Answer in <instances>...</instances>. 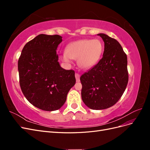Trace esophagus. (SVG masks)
<instances>
[{
  "label": "esophagus",
  "instance_id": "34e87169",
  "mask_svg": "<svg viewBox=\"0 0 150 150\" xmlns=\"http://www.w3.org/2000/svg\"><path fill=\"white\" fill-rule=\"evenodd\" d=\"M75 77H76V82H79V81H80V74H79L78 73H76L75 74Z\"/></svg>",
  "mask_w": 150,
  "mask_h": 150
}]
</instances>
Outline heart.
<instances>
[{"label":"heart","mask_w":150,"mask_h":150,"mask_svg":"<svg viewBox=\"0 0 150 150\" xmlns=\"http://www.w3.org/2000/svg\"><path fill=\"white\" fill-rule=\"evenodd\" d=\"M103 46L99 39H84L71 42L67 46L62 59L69 62L70 59H78L79 66L88 69L94 66L100 59Z\"/></svg>","instance_id":"heart-1"}]
</instances>
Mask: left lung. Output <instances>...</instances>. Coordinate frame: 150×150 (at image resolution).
Returning a JSON list of instances; mask_svg holds the SVG:
<instances>
[{"label":"left lung","instance_id":"left-lung-1","mask_svg":"<svg viewBox=\"0 0 150 150\" xmlns=\"http://www.w3.org/2000/svg\"><path fill=\"white\" fill-rule=\"evenodd\" d=\"M104 42L101 59L81 76L83 101L92 110L112 106L124 93L128 82L127 56L120 44L104 34H98Z\"/></svg>","mask_w":150,"mask_h":150}]
</instances>
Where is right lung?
Segmentation results:
<instances>
[{"label":"right lung","mask_w":150,"mask_h":150,"mask_svg":"<svg viewBox=\"0 0 150 150\" xmlns=\"http://www.w3.org/2000/svg\"><path fill=\"white\" fill-rule=\"evenodd\" d=\"M59 35L39 34L27 43L18 61L22 93L35 107L47 111L60 109L76 83L75 72L62 68L56 50Z\"/></svg>","instance_id":"right-lung-1"}]
</instances>
